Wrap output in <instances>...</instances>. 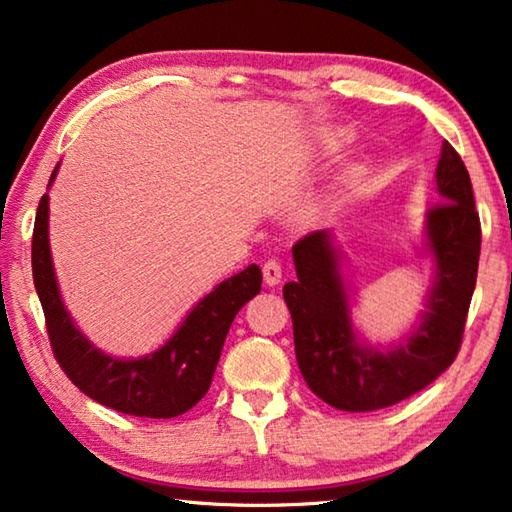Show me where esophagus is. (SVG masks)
<instances>
[{
	"instance_id": "esophagus-1",
	"label": "esophagus",
	"mask_w": 512,
	"mask_h": 512,
	"mask_svg": "<svg viewBox=\"0 0 512 512\" xmlns=\"http://www.w3.org/2000/svg\"><path fill=\"white\" fill-rule=\"evenodd\" d=\"M262 271H264V282L269 287L278 285V282L282 280V266H280L278 259H269V262H264Z\"/></svg>"
}]
</instances>
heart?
I'll return each instance as SVG.
<instances>
[{"instance_id": "heart-1", "label": "heart", "mask_w": 512, "mask_h": 512, "mask_svg": "<svg viewBox=\"0 0 512 512\" xmlns=\"http://www.w3.org/2000/svg\"><path fill=\"white\" fill-rule=\"evenodd\" d=\"M344 143H346V136L344 134H328L326 139H323V145H326L328 150H339Z\"/></svg>"}]
</instances>
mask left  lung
I'll list each match as a JSON object with an SVG mask.
<instances>
[{
  "instance_id": "1",
  "label": "left lung",
  "mask_w": 512,
  "mask_h": 512,
  "mask_svg": "<svg viewBox=\"0 0 512 512\" xmlns=\"http://www.w3.org/2000/svg\"><path fill=\"white\" fill-rule=\"evenodd\" d=\"M435 180L442 202L426 214L435 285L419 326L389 351L362 346L355 335L330 232L316 230L294 243L298 280L287 282L282 296L294 323L298 369L307 387L332 408H389L431 385L456 360L476 287L481 221L472 180L449 141L442 143Z\"/></svg>"
}]
</instances>
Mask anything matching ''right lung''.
Masks as SVG:
<instances>
[{
  "mask_svg": "<svg viewBox=\"0 0 512 512\" xmlns=\"http://www.w3.org/2000/svg\"><path fill=\"white\" fill-rule=\"evenodd\" d=\"M54 175L56 168L52 180ZM47 218L50 196L45 193L38 202L31 239V269L54 358L63 373L93 401L123 415L170 419L191 410L212 385L234 316L262 289L259 266L250 264L223 280L193 307L159 351L139 360L111 358L81 335L63 307L47 239Z\"/></svg>",
  "mask_w": 512,
  "mask_h": 512,
  "instance_id": "right-lung-1",
  "label": "right lung"
}]
</instances>
